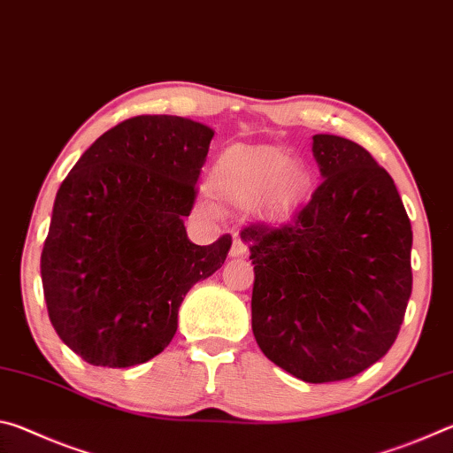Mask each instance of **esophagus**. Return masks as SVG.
Listing matches in <instances>:
<instances>
[{"label": "esophagus", "mask_w": 453, "mask_h": 453, "mask_svg": "<svg viewBox=\"0 0 453 453\" xmlns=\"http://www.w3.org/2000/svg\"><path fill=\"white\" fill-rule=\"evenodd\" d=\"M250 250L248 245H245V242H242L240 237H235L234 243H232V250H229V256L232 257H248Z\"/></svg>", "instance_id": "esophagus-1"}]
</instances>
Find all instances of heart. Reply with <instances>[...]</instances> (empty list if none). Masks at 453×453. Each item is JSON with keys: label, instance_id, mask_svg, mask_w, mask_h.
Segmentation results:
<instances>
[{"label": "heart", "instance_id": "1", "mask_svg": "<svg viewBox=\"0 0 453 453\" xmlns=\"http://www.w3.org/2000/svg\"><path fill=\"white\" fill-rule=\"evenodd\" d=\"M310 186L305 167L275 145H229L216 157L208 175V191L219 205L237 211L264 208L273 218L288 216ZM203 210L216 211L210 202L203 203Z\"/></svg>", "mask_w": 453, "mask_h": 453}]
</instances>
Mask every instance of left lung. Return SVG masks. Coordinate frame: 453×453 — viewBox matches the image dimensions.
<instances>
[{
	"label": "left lung",
	"instance_id": "obj_1",
	"mask_svg": "<svg viewBox=\"0 0 453 453\" xmlns=\"http://www.w3.org/2000/svg\"><path fill=\"white\" fill-rule=\"evenodd\" d=\"M324 181L286 224L243 227L251 329L267 359L308 383L354 378L388 354L411 296V224L372 153L313 135Z\"/></svg>",
	"mask_w": 453,
	"mask_h": 453
}]
</instances>
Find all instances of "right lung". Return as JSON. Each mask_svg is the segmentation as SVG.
<instances>
[{"instance_id": "1", "label": "right lung", "mask_w": 453, "mask_h": 453, "mask_svg": "<svg viewBox=\"0 0 453 453\" xmlns=\"http://www.w3.org/2000/svg\"><path fill=\"white\" fill-rule=\"evenodd\" d=\"M211 137L186 118H129L59 186L43 297L61 342L88 364L129 367L162 354L189 288L226 262L232 235L196 245L183 227Z\"/></svg>"}]
</instances>
